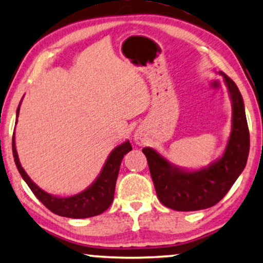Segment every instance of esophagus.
Listing matches in <instances>:
<instances>
[{
	"label": "esophagus",
	"instance_id": "esophagus-1",
	"mask_svg": "<svg viewBox=\"0 0 263 263\" xmlns=\"http://www.w3.org/2000/svg\"><path fill=\"white\" fill-rule=\"evenodd\" d=\"M135 141H136V144L138 145H143L145 143V136L142 134V132H136L135 134Z\"/></svg>",
	"mask_w": 263,
	"mask_h": 263
}]
</instances>
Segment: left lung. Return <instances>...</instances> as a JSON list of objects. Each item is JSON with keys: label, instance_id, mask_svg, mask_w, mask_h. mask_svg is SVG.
Masks as SVG:
<instances>
[{"label": "left lung", "instance_id": "8db88e82", "mask_svg": "<svg viewBox=\"0 0 263 263\" xmlns=\"http://www.w3.org/2000/svg\"><path fill=\"white\" fill-rule=\"evenodd\" d=\"M219 73L232 102V128L222 156L207 167L189 171L170 162L155 149L146 146L142 150L148 160L157 197L163 205L174 211L194 212L213 207L246 168L250 137L243 97L236 83L225 73Z\"/></svg>", "mask_w": 263, "mask_h": 263}]
</instances>
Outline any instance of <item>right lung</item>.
I'll list each match as a JSON object with an SVG mask.
<instances>
[{
	"instance_id": "add662e5",
	"label": "right lung",
	"mask_w": 263,
	"mask_h": 263,
	"mask_svg": "<svg viewBox=\"0 0 263 263\" xmlns=\"http://www.w3.org/2000/svg\"><path fill=\"white\" fill-rule=\"evenodd\" d=\"M22 103V102H20ZM20 104L16 109V122L17 115H19ZM13 156L15 161L16 168L19 173L22 174L23 179L29 185L31 191L34 196L43 203L49 211L65 218L72 219H85L102 214L104 211L109 208L114 199L115 184H117L119 170H120L121 161L124 159L125 154L131 152L132 146L129 144V141H126L118 145L117 148L111 150V153L108 156V159L104 163V166L101 171L99 176L93 183L83 190L79 194L73 196H54L48 194L44 190H42L40 186L31 180V178L27 176L25 170L22 167V163L19 161V156L16 153L15 146V136L13 135Z\"/></svg>"
}]
</instances>
